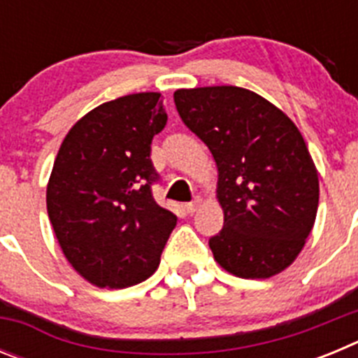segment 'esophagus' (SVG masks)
<instances>
[{
	"mask_svg": "<svg viewBox=\"0 0 358 358\" xmlns=\"http://www.w3.org/2000/svg\"><path fill=\"white\" fill-rule=\"evenodd\" d=\"M199 206H201V201H199V199H195L194 202H186V204H185V210L188 211V213H195Z\"/></svg>",
	"mask_w": 358,
	"mask_h": 358,
	"instance_id": "34e87169",
	"label": "esophagus"
}]
</instances>
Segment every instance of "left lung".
Instances as JSON below:
<instances>
[{
  "instance_id": "8db88e82",
  "label": "left lung",
  "mask_w": 358,
  "mask_h": 358,
  "mask_svg": "<svg viewBox=\"0 0 358 358\" xmlns=\"http://www.w3.org/2000/svg\"><path fill=\"white\" fill-rule=\"evenodd\" d=\"M177 113L218 169L224 227L210 238L215 260L238 278L289 267L314 227L317 170L292 120L236 85L173 93Z\"/></svg>"
}]
</instances>
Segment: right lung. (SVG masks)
I'll return each instance as SVG.
<instances>
[{"label": "right lung", "instance_id": "1", "mask_svg": "<svg viewBox=\"0 0 358 358\" xmlns=\"http://www.w3.org/2000/svg\"><path fill=\"white\" fill-rule=\"evenodd\" d=\"M159 93H136L94 107L62 141L46 206L62 252L96 287L147 280L177 217L154 201L159 181L152 140L166 125Z\"/></svg>", "mask_w": 358, "mask_h": 358}]
</instances>
